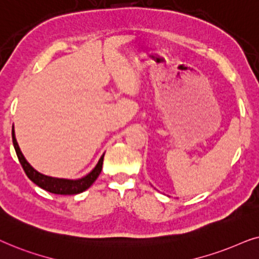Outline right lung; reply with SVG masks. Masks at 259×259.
<instances>
[{
	"instance_id": "add662e5",
	"label": "right lung",
	"mask_w": 259,
	"mask_h": 259,
	"mask_svg": "<svg viewBox=\"0 0 259 259\" xmlns=\"http://www.w3.org/2000/svg\"><path fill=\"white\" fill-rule=\"evenodd\" d=\"M12 137H13V144L15 148L17 158H19L20 163H21L23 170L29 180H32L34 184L39 186L40 188L45 189V191L53 193V194H60V195H71V194H79V193L84 192L91 186L94 182L97 180L102 171L103 167V160H104V154L99 158L98 163L88 175L82 177L81 179H77V180H68V179H59V178H52L47 177L39 173V171L34 169L27 160L23 156V154L20 150L19 144L16 142L15 139V132H14V126L12 129Z\"/></svg>"
}]
</instances>
